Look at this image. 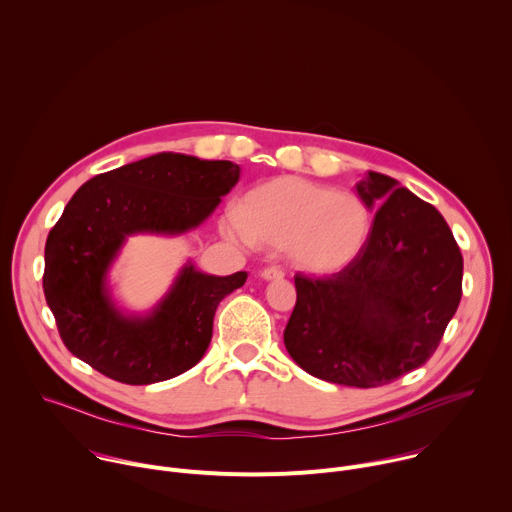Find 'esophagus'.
<instances>
[{
    "instance_id": "obj_1",
    "label": "esophagus",
    "mask_w": 512,
    "mask_h": 512,
    "mask_svg": "<svg viewBox=\"0 0 512 512\" xmlns=\"http://www.w3.org/2000/svg\"><path fill=\"white\" fill-rule=\"evenodd\" d=\"M283 275H285V271L279 265H271V267L261 269V277L263 279H281Z\"/></svg>"
}]
</instances>
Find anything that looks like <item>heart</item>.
<instances>
[{
    "label": "heart",
    "mask_w": 512,
    "mask_h": 512,
    "mask_svg": "<svg viewBox=\"0 0 512 512\" xmlns=\"http://www.w3.org/2000/svg\"><path fill=\"white\" fill-rule=\"evenodd\" d=\"M223 231L259 247L285 249L306 271L334 273L367 243L371 212L350 192L283 176L249 190Z\"/></svg>",
    "instance_id": "heart-1"
}]
</instances>
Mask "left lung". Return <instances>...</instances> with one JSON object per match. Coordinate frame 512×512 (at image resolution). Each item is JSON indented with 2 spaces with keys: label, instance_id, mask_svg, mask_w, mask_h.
Instances as JSON below:
<instances>
[{
  "label": "left lung",
  "instance_id": "1",
  "mask_svg": "<svg viewBox=\"0 0 512 512\" xmlns=\"http://www.w3.org/2000/svg\"><path fill=\"white\" fill-rule=\"evenodd\" d=\"M358 194L382 204L367 243L340 271L296 273L283 342L312 377L371 389L421 367L440 346L462 300L464 259L444 216L393 178L369 172Z\"/></svg>",
  "mask_w": 512,
  "mask_h": 512
}]
</instances>
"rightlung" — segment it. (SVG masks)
<instances>
[{
	"mask_svg": "<svg viewBox=\"0 0 512 512\" xmlns=\"http://www.w3.org/2000/svg\"><path fill=\"white\" fill-rule=\"evenodd\" d=\"M227 160L158 154L85 182L52 227L42 287L64 346L101 375L152 385L192 369L212 338L216 306L241 287L245 271L216 277L186 267L168 298L145 320L123 318L103 279L133 233L198 227L239 180Z\"/></svg>",
	"mask_w": 512,
	"mask_h": 512,
	"instance_id": "1",
	"label": "right lung"
}]
</instances>
